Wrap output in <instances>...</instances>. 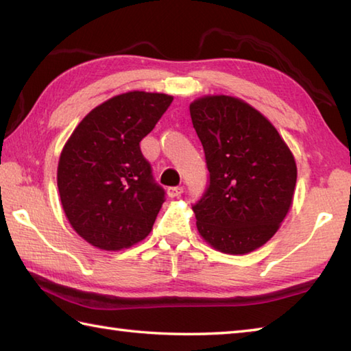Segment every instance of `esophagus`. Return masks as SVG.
Here are the masks:
<instances>
[{
  "label": "esophagus",
  "instance_id": "obj_1",
  "mask_svg": "<svg viewBox=\"0 0 351 351\" xmlns=\"http://www.w3.org/2000/svg\"><path fill=\"white\" fill-rule=\"evenodd\" d=\"M184 193V187H169L167 189V196L169 197H178Z\"/></svg>",
  "mask_w": 351,
  "mask_h": 351
}]
</instances>
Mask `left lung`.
I'll return each instance as SVG.
<instances>
[{
	"instance_id": "8db88e82",
	"label": "left lung",
	"mask_w": 351,
	"mask_h": 351,
	"mask_svg": "<svg viewBox=\"0 0 351 351\" xmlns=\"http://www.w3.org/2000/svg\"><path fill=\"white\" fill-rule=\"evenodd\" d=\"M210 181L193 205L196 226L214 249L244 255L265 244L293 204L297 167L270 121L232 96L190 104Z\"/></svg>"
}]
</instances>
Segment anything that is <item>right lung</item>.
Segmentation results:
<instances>
[{"instance_id":"1","label":"right lung","mask_w":351,"mask_h":351,"mask_svg":"<svg viewBox=\"0 0 351 351\" xmlns=\"http://www.w3.org/2000/svg\"><path fill=\"white\" fill-rule=\"evenodd\" d=\"M173 101L164 93L128 92L93 108L60 155L57 185L75 232L102 250L128 249L152 230L166 191L140 151Z\"/></svg>"}]
</instances>
